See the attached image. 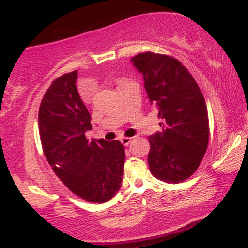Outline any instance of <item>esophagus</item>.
<instances>
[{
    "instance_id": "34e87169",
    "label": "esophagus",
    "mask_w": 248,
    "mask_h": 248,
    "mask_svg": "<svg viewBox=\"0 0 248 248\" xmlns=\"http://www.w3.org/2000/svg\"><path fill=\"white\" fill-rule=\"evenodd\" d=\"M130 142H132V138H122L121 139V143L124 144V146H128Z\"/></svg>"
}]
</instances>
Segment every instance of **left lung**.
Masks as SVG:
<instances>
[{
    "mask_svg": "<svg viewBox=\"0 0 248 248\" xmlns=\"http://www.w3.org/2000/svg\"><path fill=\"white\" fill-rule=\"evenodd\" d=\"M132 62L162 119L161 132L148 138L150 172L167 183L186 181L197 170L209 143L205 99L191 73L173 57L144 52Z\"/></svg>",
    "mask_w": 248,
    "mask_h": 248,
    "instance_id": "1",
    "label": "left lung"
}]
</instances>
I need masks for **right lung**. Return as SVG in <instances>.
I'll list each match as a JSON object with an SVG mask.
<instances>
[{"mask_svg": "<svg viewBox=\"0 0 248 248\" xmlns=\"http://www.w3.org/2000/svg\"><path fill=\"white\" fill-rule=\"evenodd\" d=\"M78 72L58 77L43 96L38 113L45 157L64 186L91 203H105L120 190L124 148L120 141H88L91 115L76 82Z\"/></svg>", "mask_w": 248, "mask_h": 248, "instance_id": "1", "label": "right lung"}]
</instances>
